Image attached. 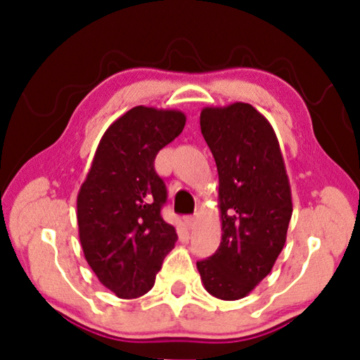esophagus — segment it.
<instances>
[{
	"instance_id": "34e87169",
	"label": "esophagus",
	"mask_w": 360,
	"mask_h": 360,
	"mask_svg": "<svg viewBox=\"0 0 360 360\" xmlns=\"http://www.w3.org/2000/svg\"><path fill=\"white\" fill-rule=\"evenodd\" d=\"M196 221H198V214H193V216H186L185 218V224H186V228H195V224H196Z\"/></svg>"
}]
</instances>
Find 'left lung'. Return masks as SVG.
<instances>
[{"instance_id": "1", "label": "left lung", "mask_w": 360, "mask_h": 360, "mask_svg": "<svg viewBox=\"0 0 360 360\" xmlns=\"http://www.w3.org/2000/svg\"><path fill=\"white\" fill-rule=\"evenodd\" d=\"M200 126L218 169L223 238L196 269L206 292L233 302L248 297L282 252L292 190L274 127L252 105L206 106Z\"/></svg>"}]
</instances>
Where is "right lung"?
Listing matches in <instances>:
<instances>
[{
    "label": "right lung",
    "mask_w": 360,
    "mask_h": 360,
    "mask_svg": "<svg viewBox=\"0 0 360 360\" xmlns=\"http://www.w3.org/2000/svg\"><path fill=\"white\" fill-rule=\"evenodd\" d=\"M186 122L185 112L136 106L103 134L77 196L78 238L88 265L116 297L139 298L154 287L179 239L162 219L167 200L154 160Z\"/></svg>",
    "instance_id": "1"
}]
</instances>
